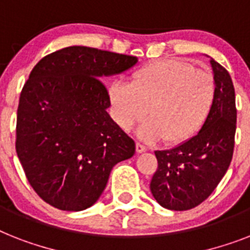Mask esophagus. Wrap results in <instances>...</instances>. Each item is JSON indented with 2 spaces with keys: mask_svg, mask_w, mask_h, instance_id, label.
<instances>
[{
  "mask_svg": "<svg viewBox=\"0 0 250 250\" xmlns=\"http://www.w3.org/2000/svg\"><path fill=\"white\" fill-rule=\"evenodd\" d=\"M146 150H147L146 145H144V144L141 143L136 144V151H137V153H144V151H146Z\"/></svg>",
  "mask_w": 250,
  "mask_h": 250,
  "instance_id": "obj_1",
  "label": "esophagus"
}]
</instances>
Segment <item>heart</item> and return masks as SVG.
<instances>
[{
  "instance_id": "heart-1",
  "label": "heart",
  "mask_w": 250,
  "mask_h": 250,
  "mask_svg": "<svg viewBox=\"0 0 250 250\" xmlns=\"http://www.w3.org/2000/svg\"><path fill=\"white\" fill-rule=\"evenodd\" d=\"M107 93L113 119L122 129L129 131L149 111L140 135L181 144L196 135L209 118L217 86L208 70L180 59H164L135 70L131 83H111Z\"/></svg>"
}]
</instances>
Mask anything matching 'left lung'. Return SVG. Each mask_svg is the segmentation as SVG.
Instances as JSON below:
<instances>
[{"instance_id": "left-lung-1", "label": "left lung", "mask_w": 250, "mask_h": 250, "mask_svg": "<svg viewBox=\"0 0 250 250\" xmlns=\"http://www.w3.org/2000/svg\"><path fill=\"white\" fill-rule=\"evenodd\" d=\"M217 86L216 103L198 135L169 150L155 151L158 168L150 190L171 210L198 207L213 192L232 159L236 131L235 88L226 69L210 60Z\"/></svg>"}]
</instances>
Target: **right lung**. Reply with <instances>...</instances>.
<instances>
[{
    "instance_id": "right-lung-1",
    "label": "right lung",
    "mask_w": 250,
    "mask_h": 250,
    "mask_svg": "<svg viewBox=\"0 0 250 250\" xmlns=\"http://www.w3.org/2000/svg\"><path fill=\"white\" fill-rule=\"evenodd\" d=\"M136 56L72 46L44 56L20 93L16 154L42 200L78 212L96 203L135 141L111 121L100 77L125 72Z\"/></svg>"
}]
</instances>
